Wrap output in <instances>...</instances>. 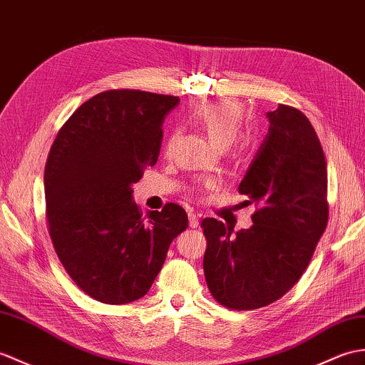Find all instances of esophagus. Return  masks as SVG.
<instances>
[{"mask_svg": "<svg viewBox=\"0 0 365 365\" xmlns=\"http://www.w3.org/2000/svg\"><path fill=\"white\" fill-rule=\"evenodd\" d=\"M188 221H190L191 228L199 227V216L196 213H192V211H190V213H188Z\"/></svg>", "mask_w": 365, "mask_h": 365, "instance_id": "esophagus-1", "label": "esophagus"}]
</instances>
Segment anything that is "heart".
Segmentation results:
<instances>
[{
  "label": "heart",
  "instance_id": "1",
  "mask_svg": "<svg viewBox=\"0 0 365 365\" xmlns=\"http://www.w3.org/2000/svg\"><path fill=\"white\" fill-rule=\"evenodd\" d=\"M196 121L202 125V129L207 132L208 137L213 140L219 148H225L230 144V149L235 155L247 146L245 138L240 137V130L244 123V107L233 99H217L202 104L196 113ZM177 140V133L174 132L166 143V150L173 149ZM205 188L213 186V182L203 183Z\"/></svg>",
  "mask_w": 365,
  "mask_h": 365
}]
</instances>
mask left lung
<instances>
[{
    "instance_id": "obj_1",
    "label": "left lung",
    "mask_w": 365,
    "mask_h": 365,
    "mask_svg": "<svg viewBox=\"0 0 365 365\" xmlns=\"http://www.w3.org/2000/svg\"><path fill=\"white\" fill-rule=\"evenodd\" d=\"M240 192L258 210L236 232L202 221L208 289L222 307L249 311L282 299L307 270L328 222L327 162L314 127L300 110L279 104Z\"/></svg>"
}]
</instances>
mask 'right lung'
<instances>
[{
  "mask_svg": "<svg viewBox=\"0 0 365 365\" xmlns=\"http://www.w3.org/2000/svg\"><path fill=\"white\" fill-rule=\"evenodd\" d=\"M177 96L108 90L70 116L45 166L49 235L65 270L101 303L141 299L162 270L169 245L188 227L166 203L143 217L132 185L154 166L166 115Z\"/></svg>",
  "mask_w": 365,
  "mask_h": 365,
  "instance_id": "add662e5",
  "label": "right lung"
}]
</instances>
